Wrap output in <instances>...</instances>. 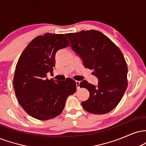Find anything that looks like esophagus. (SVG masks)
<instances>
[{"label": "esophagus", "instance_id": "esophagus-1", "mask_svg": "<svg viewBox=\"0 0 146 146\" xmlns=\"http://www.w3.org/2000/svg\"><path fill=\"white\" fill-rule=\"evenodd\" d=\"M75 84H76V86H77V89H79L80 88V82L79 81H75Z\"/></svg>", "mask_w": 146, "mask_h": 146}]
</instances>
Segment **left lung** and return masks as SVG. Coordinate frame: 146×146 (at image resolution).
I'll use <instances>...</instances> for the list:
<instances>
[{
    "label": "left lung",
    "mask_w": 146,
    "mask_h": 146,
    "mask_svg": "<svg viewBox=\"0 0 146 146\" xmlns=\"http://www.w3.org/2000/svg\"><path fill=\"white\" fill-rule=\"evenodd\" d=\"M73 51L81 58L84 66L93 70L97 86L86 80L80 88L89 91L88 100L82 102L84 109L96 115L113 110L121 101L128 83V66L120 49L104 34L96 30L66 33Z\"/></svg>",
    "instance_id": "obj_1"
}]
</instances>
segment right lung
<instances>
[{"mask_svg": "<svg viewBox=\"0 0 146 146\" xmlns=\"http://www.w3.org/2000/svg\"><path fill=\"white\" fill-rule=\"evenodd\" d=\"M70 46L64 34L46 33L33 40L22 53L16 66L14 88L18 102L30 116L39 120L62 113L66 99L76 91L73 80L46 78L55 66L56 52Z\"/></svg>", "mask_w": 146, "mask_h": 146, "instance_id": "right-lung-1", "label": "right lung"}]
</instances>
